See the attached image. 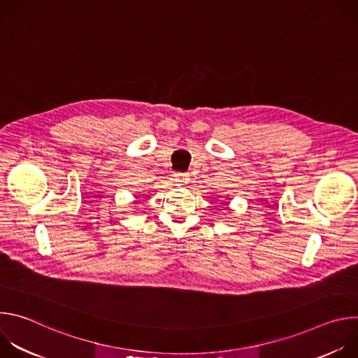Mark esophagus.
I'll use <instances>...</instances> for the list:
<instances>
[{"instance_id": "esophagus-1", "label": "esophagus", "mask_w": 358, "mask_h": 358, "mask_svg": "<svg viewBox=\"0 0 358 358\" xmlns=\"http://www.w3.org/2000/svg\"><path fill=\"white\" fill-rule=\"evenodd\" d=\"M174 177H176V181L180 182V184H185V182L189 181V176L187 173H178Z\"/></svg>"}]
</instances>
